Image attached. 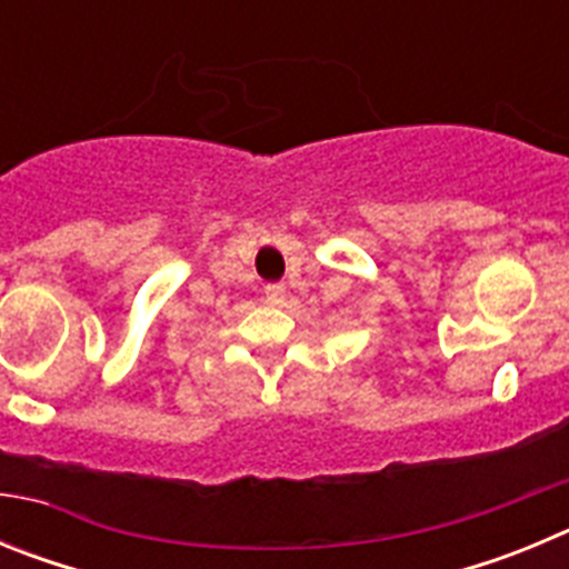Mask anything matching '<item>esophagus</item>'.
Listing matches in <instances>:
<instances>
[{
  "label": "esophagus",
  "mask_w": 569,
  "mask_h": 569,
  "mask_svg": "<svg viewBox=\"0 0 569 569\" xmlns=\"http://www.w3.org/2000/svg\"><path fill=\"white\" fill-rule=\"evenodd\" d=\"M264 299L279 308V305H284V301H288V288H284V284H268V288H264Z\"/></svg>",
  "instance_id": "esophagus-1"
}]
</instances>
